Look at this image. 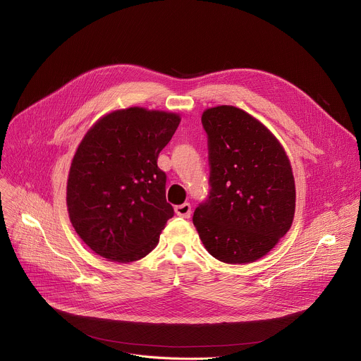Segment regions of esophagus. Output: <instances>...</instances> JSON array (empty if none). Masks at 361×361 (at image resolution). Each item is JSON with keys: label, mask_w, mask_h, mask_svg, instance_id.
I'll list each match as a JSON object with an SVG mask.
<instances>
[{"label": "esophagus", "mask_w": 361, "mask_h": 361, "mask_svg": "<svg viewBox=\"0 0 361 361\" xmlns=\"http://www.w3.org/2000/svg\"><path fill=\"white\" fill-rule=\"evenodd\" d=\"M176 214L180 216V217H184V219H188L190 214H191V204L190 203H183L180 206H176Z\"/></svg>", "instance_id": "esophagus-1"}]
</instances>
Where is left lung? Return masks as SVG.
Here are the masks:
<instances>
[{
	"label": "left lung",
	"instance_id": "1",
	"mask_svg": "<svg viewBox=\"0 0 361 361\" xmlns=\"http://www.w3.org/2000/svg\"><path fill=\"white\" fill-rule=\"evenodd\" d=\"M209 140L210 192L192 223L207 252L224 264L264 257L290 228L295 180L289 158L271 130L231 105L202 115Z\"/></svg>",
	"mask_w": 361,
	"mask_h": 361
}]
</instances>
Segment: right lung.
Masks as SVG:
<instances>
[{"mask_svg": "<svg viewBox=\"0 0 361 361\" xmlns=\"http://www.w3.org/2000/svg\"><path fill=\"white\" fill-rule=\"evenodd\" d=\"M180 121L174 112L130 106L104 115L85 134L66 203L76 233L96 255L129 264L158 245L174 209L157 159Z\"/></svg>", "mask_w": 361, "mask_h": 361, "instance_id": "obj_1", "label": "right lung"}]
</instances>
